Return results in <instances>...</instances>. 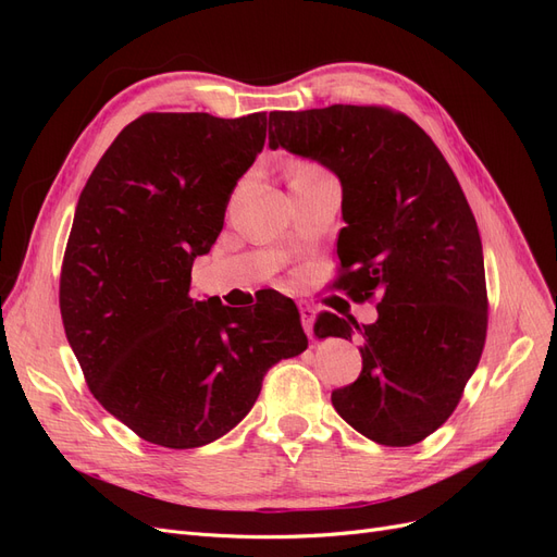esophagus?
I'll return each instance as SVG.
<instances>
[{
  "label": "esophagus",
  "mask_w": 557,
  "mask_h": 557,
  "mask_svg": "<svg viewBox=\"0 0 557 557\" xmlns=\"http://www.w3.org/2000/svg\"><path fill=\"white\" fill-rule=\"evenodd\" d=\"M299 313H301V325H305V332L311 334L313 320H315V309L311 305H299Z\"/></svg>",
  "instance_id": "obj_1"
}]
</instances>
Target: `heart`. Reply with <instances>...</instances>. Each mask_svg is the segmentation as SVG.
<instances>
[{
    "mask_svg": "<svg viewBox=\"0 0 557 557\" xmlns=\"http://www.w3.org/2000/svg\"><path fill=\"white\" fill-rule=\"evenodd\" d=\"M313 174H320V170H318L315 164H299V166H295V170H293V176H290V185H293L295 181H301V178L313 176Z\"/></svg>",
    "mask_w": 557,
    "mask_h": 557,
    "instance_id": "heart-1",
    "label": "heart"
}]
</instances>
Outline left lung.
I'll use <instances>...</instances> for the list:
<instances>
[{
  "label": "left lung",
  "instance_id": "1",
  "mask_svg": "<svg viewBox=\"0 0 557 557\" xmlns=\"http://www.w3.org/2000/svg\"><path fill=\"white\" fill-rule=\"evenodd\" d=\"M269 146L339 176V288L379 295L372 325L315 320L318 336L362 339L358 381L332 393L336 413L383 446L423 442L458 407L487 330L483 248L458 178L409 115L385 107L272 111Z\"/></svg>",
  "mask_w": 557,
  "mask_h": 557
}]
</instances>
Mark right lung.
<instances>
[{"instance_id":"obj_1","label":"right lung","mask_w":557,"mask_h":557,"mask_svg":"<svg viewBox=\"0 0 557 557\" xmlns=\"http://www.w3.org/2000/svg\"><path fill=\"white\" fill-rule=\"evenodd\" d=\"M264 137L267 113H144L78 197L60 276L66 339L95 399L150 444L221 440L269 367L309 346L288 297L248 311L190 297L193 262Z\"/></svg>"}]
</instances>
